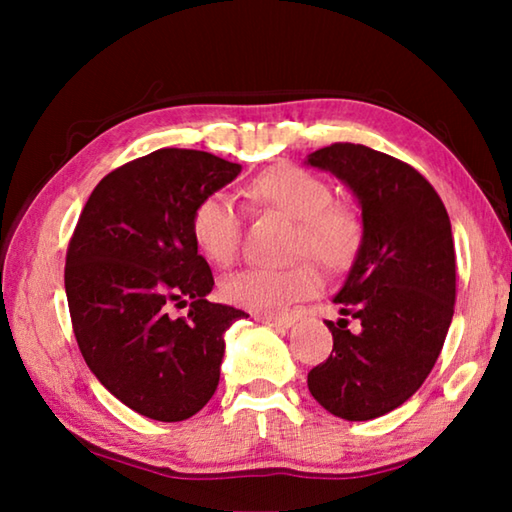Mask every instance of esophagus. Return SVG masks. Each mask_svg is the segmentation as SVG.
Returning a JSON list of instances; mask_svg holds the SVG:
<instances>
[{"instance_id":"1","label":"esophagus","mask_w":512,"mask_h":512,"mask_svg":"<svg viewBox=\"0 0 512 512\" xmlns=\"http://www.w3.org/2000/svg\"><path fill=\"white\" fill-rule=\"evenodd\" d=\"M257 320H262V323L271 325V327H280V329H289L296 325V318L293 316H259Z\"/></svg>"}]
</instances>
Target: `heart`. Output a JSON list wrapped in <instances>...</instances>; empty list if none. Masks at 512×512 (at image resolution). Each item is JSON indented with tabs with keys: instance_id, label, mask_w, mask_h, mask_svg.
<instances>
[{
	"instance_id": "b5f03b06",
	"label": "heart",
	"mask_w": 512,
	"mask_h": 512,
	"mask_svg": "<svg viewBox=\"0 0 512 512\" xmlns=\"http://www.w3.org/2000/svg\"><path fill=\"white\" fill-rule=\"evenodd\" d=\"M246 194L255 205L296 221L293 255H314L329 271L357 257L363 223L352 205L334 201L332 185L296 164H275L250 180ZM192 237L210 262L228 266L239 253L241 221L223 194H207L192 212ZM323 289V273L311 259L280 268H244L225 277L223 298L259 316L284 314Z\"/></svg>"
}]
</instances>
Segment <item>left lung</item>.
Masks as SVG:
<instances>
[{
  "label": "left lung",
  "mask_w": 512,
  "mask_h": 512,
  "mask_svg": "<svg viewBox=\"0 0 512 512\" xmlns=\"http://www.w3.org/2000/svg\"><path fill=\"white\" fill-rule=\"evenodd\" d=\"M361 205L363 239L341 291L329 359L311 368L309 393L336 418L372 420L418 391L443 350L456 300L452 223L422 173L363 144L314 151ZM350 319L358 329L350 330Z\"/></svg>",
  "instance_id": "obj_1"
}]
</instances>
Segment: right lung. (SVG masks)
Returning a JSON list of instances; mask_svg holds the SVG:
<instances>
[{
  "label": "right lung",
  "instance_id": "right-lung-1",
  "mask_svg": "<svg viewBox=\"0 0 512 512\" xmlns=\"http://www.w3.org/2000/svg\"><path fill=\"white\" fill-rule=\"evenodd\" d=\"M241 164L158 149L94 187L69 239L65 293L88 368L128 409L160 422L192 418L219 386L225 329L241 309L207 300L214 277L192 237L203 196ZM173 299L193 300L173 319Z\"/></svg>",
  "mask_w": 512,
  "mask_h": 512
}]
</instances>
